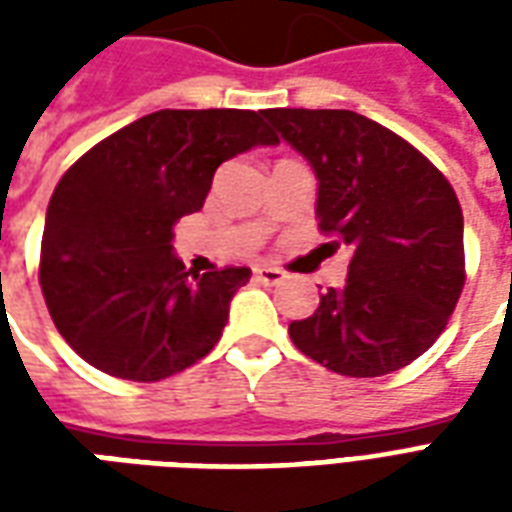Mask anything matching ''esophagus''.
<instances>
[{
	"label": "esophagus",
	"mask_w": 512,
	"mask_h": 512,
	"mask_svg": "<svg viewBox=\"0 0 512 512\" xmlns=\"http://www.w3.org/2000/svg\"><path fill=\"white\" fill-rule=\"evenodd\" d=\"M255 279L263 285H279L285 279V271L277 266H255Z\"/></svg>",
	"instance_id": "obj_1"
}]
</instances>
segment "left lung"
<instances>
[{"label": "left lung", "mask_w": 512, "mask_h": 512, "mask_svg": "<svg viewBox=\"0 0 512 512\" xmlns=\"http://www.w3.org/2000/svg\"><path fill=\"white\" fill-rule=\"evenodd\" d=\"M263 117L315 172L318 227L351 249L343 288L290 323V340L340 376L411 365L444 332L463 290L455 191L417 147L365 115L266 109Z\"/></svg>", "instance_id": "obj_1"}]
</instances>
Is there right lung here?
<instances>
[{"mask_svg": "<svg viewBox=\"0 0 512 512\" xmlns=\"http://www.w3.org/2000/svg\"><path fill=\"white\" fill-rule=\"evenodd\" d=\"M279 145L263 112L161 109L106 136L51 194L40 288L65 343L126 381H161L211 351L252 271L189 277L175 222L200 211L213 172Z\"/></svg>", "mask_w": 512, "mask_h": 512, "instance_id": "add662e5", "label": "right lung"}]
</instances>
